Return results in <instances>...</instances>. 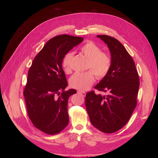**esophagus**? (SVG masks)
<instances>
[{
    "label": "esophagus",
    "mask_w": 158,
    "mask_h": 158,
    "mask_svg": "<svg viewBox=\"0 0 158 158\" xmlns=\"http://www.w3.org/2000/svg\"><path fill=\"white\" fill-rule=\"evenodd\" d=\"M77 93H78L79 94H81L82 96H84V97H85V95H86V93H85V92H84V91H78Z\"/></svg>",
    "instance_id": "esophagus-1"
}]
</instances>
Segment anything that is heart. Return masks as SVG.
I'll list each match as a JSON object with an SVG mask.
<instances>
[{"instance_id": "b5f03b06", "label": "heart", "mask_w": 158, "mask_h": 158, "mask_svg": "<svg viewBox=\"0 0 158 158\" xmlns=\"http://www.w3.org/2000/svg\"><path fill=\"white\" fill-rule=\"evenodd\" d=\"M81 52L87 59V67L91 69L85 73H76L69 79L70 85L81 91H85L94 82L95 74L99 79L104 77L109 72L111 65V59L108 54L101 51L100 48L93 42L89 41L80 48ZM72 54H67L62 62L65 72L70 71V62Z\"/></svg>"}]
</instances>
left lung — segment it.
I'll list each match as a JSON object with an SVG mask.
<instances>
[{
  "instance_id": "8db88e82",
  "label": "left lung",
  "mask_w": 158,
  "mask_h": 158,
  "mask_svg": "<svg viewBox=\"0 0 158 158\" xmlns=\"http://www.w3.org/2000/svg\"><path fill=\"white\" fill-rule=\"evenodd\" d=\"M110 51L111 65L108 73L94 88L107 92L106 96L86 94L85 103L91 124L105 133L123 127L137 105L139 77L135 63L123 45L116 39L98 35Z\"/></svg>"
}]
</instances>
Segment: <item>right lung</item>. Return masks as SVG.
I'll use <instances>...</instances> for the list:
<instances>
[{
	"label": "right lung",
	"mask_w": 158,
	"mask_h": 158,
	"mask_svg": "<svg viewBox=\"0 0 158 158\" xmlns=\"http://www.w3.org/2000/svg\"><path fill=\"white\" fill-rule=\"evenodd\" d=\"M83 40L67 34L51 39L29 70L24 91L27 113L35 127L44 133L57 134L68 124V99L77 91H64L68 84L62 62L65 54Z\"/></svg>",
	"instance_id": "1"
}]
</instances>
